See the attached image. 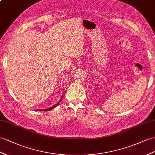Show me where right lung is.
Here are the masks:
<instances>
[{
	"mask_svg": "<svg viewBox=\"0 0 155 155\" xmlns=\"http://www.w3.org/2000/svg\"><path fill=\"white\" fill-rule=\"evenodd\" d=\"M63 96H62L61 98L60 99V100H59V101L58 102L57 104H55V105H53V106H51V107H50L47 108V109H37V110H37V111H38H38H43V110H44V111H47V110H51V109H53L55 107H57V106L59 104V103H60V101L62 100V98H63Z\"/></svg>",
	"mask_w": 155,
	"mask_h": 155,
	"instance_id": "1",
	"label": "right lung"
}]
</instances>
